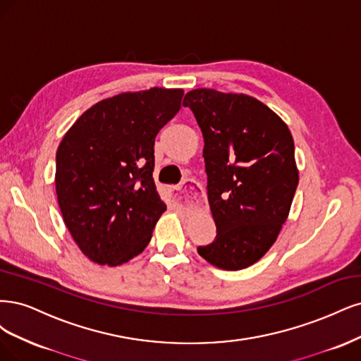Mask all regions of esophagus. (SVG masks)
<instances>
[{"instance_id":"34e87169","label":"esophagus","mask_w":361,"mask_h":361,"mask_svg":"<svg viewBox=\"0 0 361 361\" xmlns=\"http://www.w3.org/2000/svg\"><path fill=\"white\" fill-rule=\"evenodd\" d=\"M169 192L172 196V201L181 207L196 205L201 201V196H202L201 185L193 180H185L181 185L171 188Z\"/></svg>"}]
</instances>
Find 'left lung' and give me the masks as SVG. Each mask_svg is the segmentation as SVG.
Here are the masks:
<instances>
[{"label":"left lung","instance_id":"1","mask_svg":"<svg viewBox=\"0 0 361 361\" xmlns=\"http://www.w3.org/2000/svg\"><path fill=\"white\" fill-rule=\"evenodd\" d=\"M204 136L207 195L217 235L197 253L237 271L259 261L286 222L298 184L294 139L255 97L197 88L184 96Z\"/></svg>","mask_w":361,"mask_h":361}]
</instances>
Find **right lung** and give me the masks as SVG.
<instances>
[{
    "instance_id": "right-lung-1",
    "label": "right lung",
    "mask_w": 361,
    "mask_h": 361,
    "mask_svg": "<svg viewBox=\"0 0 361 361\" xmlns=\"http://www.w3.org/2000/svg\"><path fill=\"white\" fill-rule=\"evenodd\" d=\"M184 91L121 92L87 109L56 149L55 189L64 224L92 262L121 265L141 253L166 210L153 180L154 139Z\"/></svg>"
}]
</instances>
